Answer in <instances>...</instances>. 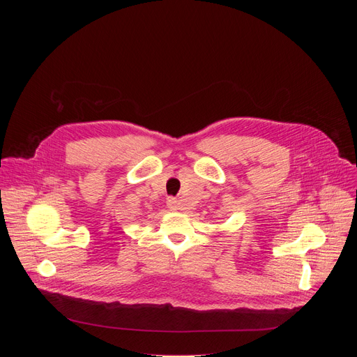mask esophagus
<instances>
[{"label":"esophagus","instance_id":"34e87169","mask_svg":"<svg viewBox=\"0 0 357 357\" xmlns=\"http://www.w3.org/2000/svg\"><path fill=\"white\" fill-rule=\"evenodd\" d=\"M166 202H167V207L171 208V210H174V211H175V210H178V207H179V202H178L175 198H167V201H166Z\"/></svg>","mask_w":357,"mask_h":357}]
</instances>
